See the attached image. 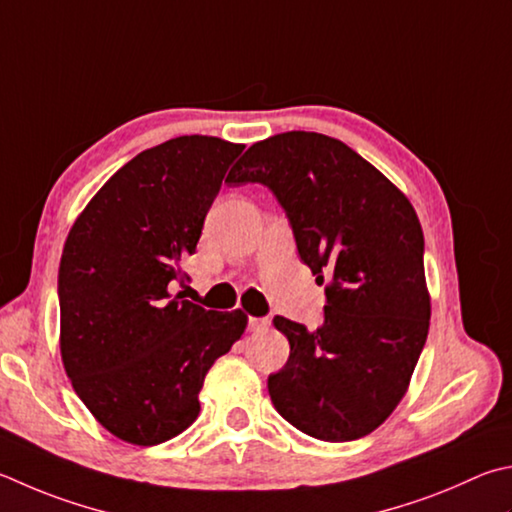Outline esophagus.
Returning a JSON list of instances; mask_svg holds the SVG:
<instances>
[{
	"label": "esophagus",
	"instance_id": "obj_1",
	"mask_svg": "<svg viewBox=\"0 0 512 512\" xmlns=\"http://www.w3.org/2000/svg\"><path fill=\"white\" fill-rule=\"evenodd\" d=\"M271 327V320L268 318H248V329L250 331H264Z\"/></svg>",
	"mask_w": 512,
	"mask_h": 512
}]
</instances>
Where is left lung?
<instances>
[{
	"label": "left lung",
	"mask_w": 512,
	"mask_h": 512,
	"mask_svg": "<svg viewBox=\"0 0 512 512\" xmlns=\"http://www.w3.org/2000/svg\"><path fill=\"white\" fill-rule=\"evenodd\" d=\"M228 185L262 183L291 221L302 262L327 280L324 322L275 315L291 345L268 376L275 410L320 441L367 436L401 403L430 329L423 230L412 203L338 138L286 132L259 141Z\"/></svg>",
	"instance_id": "1"
}]
</instances>
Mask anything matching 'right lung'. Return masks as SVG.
<instances>
[{
	"label": "right lung",
	"mask_w": 512,
	"mask_h": 512,
	"mask_svg": "<svg viewBox=\"0 0 512 512\" xmlns=\"http://www.w3.org/2000/svg\"><path fill=\"white\" fill-rule=\"evenodd\" d=\"M244 145L179 136L134 156L96 192L64 241L60 353L71 385L118 439L159 445L199 416L208 369L248 315L172 293L190 280L228 165Z\"/></svg>",
	"instance_id": "obj_1"
}]
</instances>
